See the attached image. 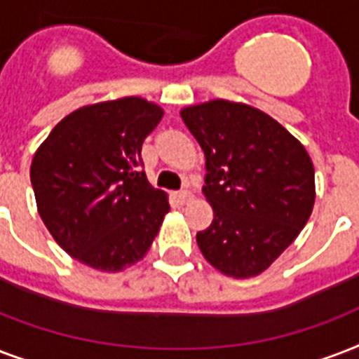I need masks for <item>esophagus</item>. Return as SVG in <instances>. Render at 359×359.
<instances>
[{"mask_svg": "<svg viewBox=\"0 0 359 359\" xmlns=\"http://www.w3.org/2000/svg\"><path fill=\"white\" fill-rule=\"evenodd\" d=\"M191 196H193V194H191V191H189V189H182L180 193H176V198L180 200L182 204H185L187 200H191Z\"/></svg>", "mask_w": 359, "mask_h": 359, "instance_id": "obj_1", "label": "esophagus"}]
</instances>
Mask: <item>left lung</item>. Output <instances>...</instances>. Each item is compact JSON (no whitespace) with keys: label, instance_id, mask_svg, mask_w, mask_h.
<instances>
[{"label":"left lung","instance_id":"8db88e82","mask_svg":"<svg viewBox=\"0 0 359 359\" xmlns=\"http://www.w3.org/2000/svg\"><path fill=\"white\" fill-rule=\"evenodd\" d=\"M183 123L205 155V200L213 221L196 234L221 273H262L290 245L315 204V168L302 142L271 116L243 102L183 108Z\"/></svg>","mask_w":359,"mask_h":359}]
</instances>
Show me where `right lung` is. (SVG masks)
I'll use <instances>...</instances> for the list:
<instances>
[{
  "label": "right lung",
  "instance_id": "add662e5",
  "mask_svg": "<svg viewBox=\"0 0 359 359\" xmlns=\"http://www.w3.org/2000/svg\"><path fill=\"white\" fill-rule=\"evenodd\" d=\"M163 108L142 97L82 107L61 119L32 161L39 215L57 245L99 271L149 251L170 210L142 170V144Z\"/></svg>",
  "mask_w": 359,
  "mask_h": 359
}]
</instances>
